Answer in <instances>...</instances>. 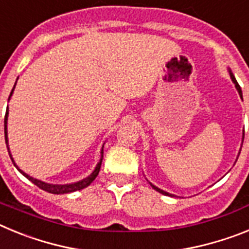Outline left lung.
<instances>
[{
    "label": "left lung",
    "mask_w": 249,
    "mask_h": 249,
    "mask_svg": "<svg viewBox=\"0 0 249 249\" xmlns=\"http://www.w3.org/2000/svg\"><path fill=\"white\" fill-rule=\"evenodd\" d=\"M230 76H231V78H232V81H233V83H234V86H236V89H237V91H238L239 96H241V97H242V89H241V87H239L238 82H237V81H236V78H234L233 73H232V72H231V70H230ZM243 140H245V133H243V137H242V143H243ZM239 153H241V152H239ZM151 186H152V188H153V190H156V191H157V192L162 193V195H164V196H173V195H171V193H168V192H164L163 190H160V188H158V187L153 186V184H152V183H151Z\"/></svg>",
    "instance_id": "1"
}]
</instances>
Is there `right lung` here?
I'll list each match as a JSON object with an SVG mask.
<instances>
[{
    "mask_svg": "<svg viewBox=\"0 0 249 249\" xmlns=\"http://www.w3.org/2000/svg\"><path fill=\"white\" fill-rule=\"evenodd\" d=\"M15 87H16V83H15V86H13V89H12V91H11V94H10V97H8V100H10L11 96H12V92H13V89H15ZM7 118H8V107H7V109H6V114H4V140H6V144H7V149H8V153H10L11 160H12L13 164H15V167L18 169L19 172L25 176L27 179H30L32 183H35L37 187H39L41 190L46 191V192H48V193H53V195L71 193V192H74V191L83 190V188H86L87 186H89V184L94 181V178L98 176V172H100V169H101V163H102V158H103V147H102V149H101V160H100V162L97 163V166H96V168H94V171L89 176V177L83 178L82 181L74 182V183H70V184H51V183H46V182L39 181V179H36V178L28 176L27 173H25L23 171H22V169L18 168V166L15 163V160H13L12 156H11L10 147H8V138H7Z\"/></svg>",
    "mask_w": 249,
    "mask_h": 249,
    "instance_id": "obj_1",
    "label": "right lung"
}]
</instances>
